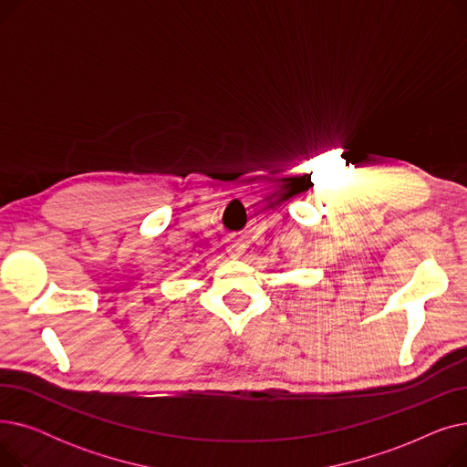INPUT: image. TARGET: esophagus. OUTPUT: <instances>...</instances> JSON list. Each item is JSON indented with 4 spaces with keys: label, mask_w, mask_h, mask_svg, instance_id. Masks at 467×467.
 Masks as SVG:
<instances>
[{
    "label": "esophagus",
    "mask_w": 467,
    "mask_h": 467,
    "mask_svg": "<svg viewBox=\"0 0 467 467\" xmlns=\"http://www.w3.org/2000/svg\"><path fill=\"white\" fill-rule=\"evenodd\" d=\"M244 252H246V242H244L242 238H229V242H227V254L233 259L242 257Z\"/></svg>",
    "instance_id": "1"
}]
</instances>
